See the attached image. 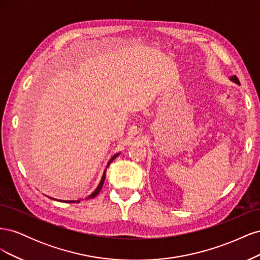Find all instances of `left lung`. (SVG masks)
<instances>
[{"label":"left lung","mask_w":260,"mask_h":260,"mask_svg":"<svg viewBox=\"0 0 260 260\" xmlns=\"http://www.w3.org/2000/svg\"><path fill=\"white\" fill-rule=\"evenodd\" d=\"M231 80H232V81H234V82H237V83H240V81H239V79H238V77H237V76H233V77L231 78Z\"/></svg>","instance_id":"1"}]
</instances>
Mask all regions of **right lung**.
I'll use <instances>...</instances> for the list:
<instances>
[{"label":"right lung","mask_w":260,"mask_h":260,"mask_svg":"<svg viewBox=\"0 0 260 260\" xmlns=\"http://www.w3.org/2000/svg\"><path fill=\"white\" fill-rule=\"evenodd\" d=\"M118 155H119V154H116V155H114L113 157H112V159L111 160H109L108 161V164H107V166H106V169H107V167L109 166V164H111L115 158H116V157L118 156ZM106 169H105V171H104V174H103V177H102V180H101V182H100V184H99V186L96 187V190L95 191H94L90 196H89V198H95V196L100 193V191L102 190V187H103V184H104V181H105V174H106ZM88 198V199H89ZM67 203H79L80 201H77V202H75V201H66Z\"/></svg>","instance_id":"add662e5"}]
</instances>
